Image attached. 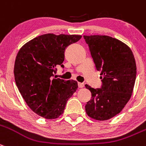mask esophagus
Returning <instances> with one entry per match:
<instances>
[{
    "instance_id": "1",
    "label": "esophagus",
    "mask_w": 146,
    "mask_h": 146,
    "mask_svg": "<svg viewBox=\"0 0 146 146\" xmlns=\"http://www.w3.org/2000/svg\"><path fill=\"white\" fill-rule=\"evenodd\" d=\"M78 87L79 88H83V87L84 86V83H78Z\"/></svg>"
}]
</instances>
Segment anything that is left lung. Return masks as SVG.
Returning <instances> with one entry per match:
<instances>
[{
  "instance_id": "obj_1",
  "label": "left lung",
  "mask_w": 146,
  "mask_h": 146,
  "mask_svg": "<svg viewBox=\"0 0 146 146\" xmlns=\"http://www.w3.org/2000/svg\"><path fill=\"white\" fill-rule=\"evenodd\" d=\"M96 70L101 72V88L86 84L92 99L85 109L90 117L107 120L119 114L131 97L136 78L133 52L121 41L109 36H84Z\"/></svg>"
}]
</instances>
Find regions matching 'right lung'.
Returning a JSON list of instances; mask_svg holds the SVG:
<instances>
[{"label":"right lung","mask_w":146,"mask_h":146,"mask_svg":"<svg viewBox=\"0 0 146 146\" xmlns=\"http://www.w3.org/2000/svg\"><path fill=\"white\" fill-rule=\"evenodd\" d=\"M81 38L46 34L26 43L18 52L13 70L16 86L27 105L39 116L59 117L78 88L77 81L56 78L54 74L57 66L64 68L67 47Z\"/></svg>","instance_id":"add662e5"}]
</instances>
